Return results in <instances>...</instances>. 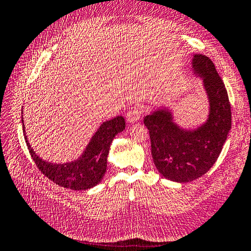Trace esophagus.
Wrapping results in <instances>:
<instances>
[{
  "label": "esophagus",
  "mask_w": 251,
  "mask_h": 251,
  "mask_svg": "<svg viewBox=\"0 0 251 251\" xmlns=\"http://www.w3.org/2000/svg\"><path fill=\"white\" fill-rule=\"evenodd\" d=\"M140 115H141V111H140L139 105H132L131 108H129V110L127 111L126 120L129 123H136L140 119Z\"/></svg>",
  "instance_id": "esophagus-1"
}]
</instances>
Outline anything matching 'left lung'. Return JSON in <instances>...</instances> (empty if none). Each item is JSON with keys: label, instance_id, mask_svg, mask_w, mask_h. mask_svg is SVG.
<instances>
[{"label": "left lung", "instance_id": "obj_1", "mask_svg": "<svg viewBox=\"0 0 251 251\" xmlns=\"http://www.w3.org/2000/svg\"><path fill=\"white\" fill-rule=\"evenodd\" d=\"M192 68L201 76L209 101V115L196 129H183L174 122L168 109L145 117L151 139L154 165L164 178L190 182L201 177L219 157L232 125L227 92L209 58L196 54Z\"/></svg>", "mask_w": 251, "mask_h": 251}]
</instances>
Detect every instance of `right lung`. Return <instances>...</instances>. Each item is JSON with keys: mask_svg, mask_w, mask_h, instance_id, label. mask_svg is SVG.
Segmentation results:
<instances>
[{"mask_svg": "<svg viewBox=\"0 0 251 251\" xmlns=\"http://www.w3.org/2000/svg\"><path fill=\"white\" fill-rule=\"evenodd\" d=\"M24 124V120L21 121ZM125 119L116 116L101 124L89 141L86 150L76 161L66 164H54L43 161L36 155L24 132L29 152L41 173L52 182L71 190H87L97 185L106 170V158L114 137L125 129Z\"/></svg>", "mask_w": 251, "mask_h": 251, "instance_id": "1", "label": "right lung"}]
</instances>
